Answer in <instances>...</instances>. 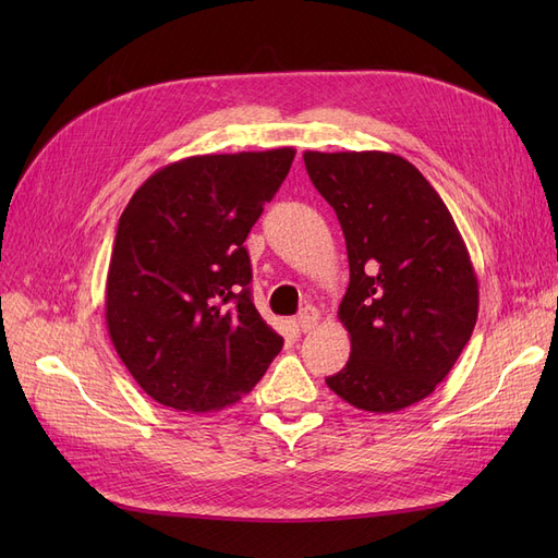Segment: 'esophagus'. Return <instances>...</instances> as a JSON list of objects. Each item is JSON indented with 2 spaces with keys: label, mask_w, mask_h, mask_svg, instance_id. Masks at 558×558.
I'll return each mask as SVG.
<instances>
[{
  "label": "esophagus",
  "mask_w": 558,
  "mask_h": 558,
  "mask_svg": "<svg viewBox=\"0 0 558 558\" xmlns=\"http://www.w3.org/2000/svg\"><path fill=\"white\" fill-rule=\"evenodd\" d=\"M318 318H320L318 310L305 307V310H302V312L298 314V328H300L302 332H310V330L318 324Z\"/></svg>",
  "instance_id": "esophagus-1"
}]
</instances>
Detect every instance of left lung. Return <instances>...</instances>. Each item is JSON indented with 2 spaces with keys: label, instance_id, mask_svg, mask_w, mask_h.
<instances>
[{
  "label": "left lung",
  "instance_id": "8db88e82",
  "mask_svg": "<svg viewBox=\"0 0 558 558\" xmlns=\"http://www.w3.org/2000/svg\"><path fill=\"white\" fill-rule=\"evenodd\" d=\"M305 167L342 226L347 367L326 379L365 412H398L435 391L477 320L480 291L453 218L412 162L384 150L318 154Z\"/></svg>",
  "mask_w": 558,
  "mask_h": 558
}]
</instances>
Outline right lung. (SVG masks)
I'll use <instances>...</instances> for the list:
<instances>
[{
    "mask_svg": "<svg viewBox=\"0 0 558 558\" xmlns=\"http://www.w3.org/2000/svg\"><path fill=\"white\" fill-rule=\"evenodd\" d=\"M293 158L289 146L183 158L148 177L121 214L107 328L134 381L165 408L223 410L281 351L251 300L244 240Z\"/></svg>",
    "mask_w": 558,
    "mask_h": 558,
    "instance_id": "right-lung-1",
    "label": "right lung"
}]
</instances>
